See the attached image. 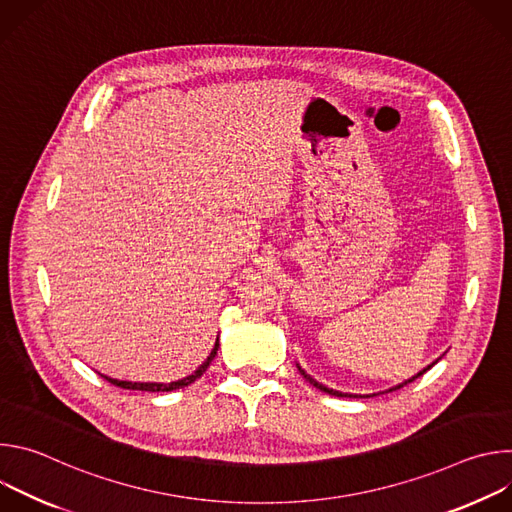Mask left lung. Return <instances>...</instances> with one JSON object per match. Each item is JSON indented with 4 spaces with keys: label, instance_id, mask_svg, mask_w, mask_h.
I'll use <instances>...</instances> for the list:
<instances>
[{
    "label": "left lung",
    "instance_id": "1",
    "mask_svg": "<svg viewBox=\"0 0 512 512\" xmlns=\"http://www.w3.org/2000/svg\"><path fill=\"white\" fill-rule=\"evenodd\" d=\"M298 369H300V367H298ZM429 369H431V367H427V369H423V371H421V373H417V375H415V377H413V379H409V381H405V383H401V385H397V387H395V389H401V387H403V385H409V383H413V381H415V379H417V377H421V375H423V373H425V371H429ZM300 373H302V377H304V379H306V381H308V383H310V385H314V387H316V389H320V391H324V393H328V395H332V397H358V395H348V393H340V391H334V389H328V387H324V385H320V383H318V381H314V379H312V377H310V375H306V371H304V369H300ZM395 389H391V391H395ZM367 397H375V395H367Z\"/></svg>",
    "mask_w": 512,
    "mask_h": 512
}]
</instances>
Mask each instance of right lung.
<instances>
[{
  "label": "right lung",
  "instance_id": "obj_1",
  "mask_svg": "<svg viewBox=\"0 0 512 512\" xmlns=\"http://www.w3.org/2000/svg\"><path fill=\"white\" fill-rule=\"evenodd\" d=\"M216 350H218V340H216V344H214V348H212V352H210V356L200 364V367L194 371V375H190V377H186V379H182V381H176V383H168V385H164V383H129V381H117V379H109V377H105L111 385H115V387H121V389H129V391H152V393H164V391H176V389H182V387H188L190 383H194L206 369H208V364L212 362V358L216 356Z\"/></svg>",
  "mask_w": 512,
  "mask_h": 512
}]
</instances>
